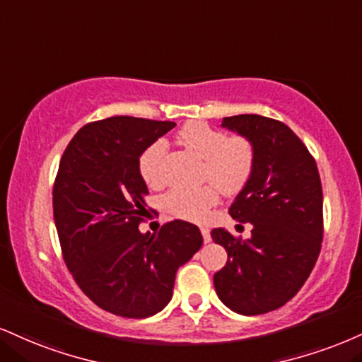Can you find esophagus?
Returning <instances> with one entry per match:
<instances>
[{
    "label": "esophagus",
    "mask_w": 362,
    "mask_h": 362,
    "mask_svg": "<svg viewBox=\"0 0 362 362\" xmlns=\"http://www.w3.org/2000/svg\"><path fill=\"white\" fill-rule=\"evenodd\" d=\"M200 233H202L204 243H211V230H209L207 228H200Z\"/></svg>",
    "instance_id": "34e87169"
}]
</instances>
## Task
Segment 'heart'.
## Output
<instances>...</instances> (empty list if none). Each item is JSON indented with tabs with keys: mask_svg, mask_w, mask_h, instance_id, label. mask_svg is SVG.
<instances>
[{
	"mask_svg": "<svg viewBox=\"0 0 362 362\" xmlns=\"http://www.w3.org/2000/svg\"><path fill=\"white\" fill-rule=\"evenodd\" d=\"M178 141L202 160L200 180L209 182L195 189H173L163 197L170 214L185 221H204L209 209L219 202L221 192L234 195L251 180L256 167V146L245 134H228L224 129L190 121L177 134ZM167 143L155 139L138 158V172L148 187L163 185V160Z\"/></svg>",
	"mask_w": 362,
	"mask_h": 362,
	"instance_id": "b5f03b06",
	"label": "heart"
}]
</instances>
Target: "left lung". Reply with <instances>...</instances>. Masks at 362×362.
<instances>
[{
	"label": "left lung",
	"mask_w": 362,
	"mask_h": 362,
	"mask_svg": "<svg viewBox=\"0 0 362 362\" xmlns=\"http://www.w3.org/2000/svg\"><path fill=\"white\" fill-rule=\"evenodd\" d=\"M223 126L255 143L256 167L229 207L238 226H252L251 238L211 230L228 251L214 286L230 310L259 315L293 298L315 267L324 238L320 175L308 148L281 121L238 115Z\"/></svg>",
	"instance_id": "obj_1"
}]
</instances>
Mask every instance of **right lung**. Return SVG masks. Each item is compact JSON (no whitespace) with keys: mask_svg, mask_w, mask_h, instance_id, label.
Listing matches in <instances>:
<instances>
[{"mask_svg":"<svg viewBox=\"0 0 362 362\" xmlns=\"http://www.w3.org/2000/svg\"><path fill=\"white\" fill-rule=\"evenodd\" d=\"M175 126L172 121L115 116L82 126L60 158L54 219L65 264L103 310L146 319L167 305L175 273L202 246L187 221L141 234L148 187L138 172L141 151Z\"/></svg>","mask_w":362,"mask_h":362,"instance_id":"right-lung-1","label":"right lung"}]
</instances>
